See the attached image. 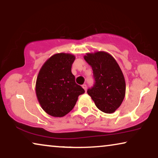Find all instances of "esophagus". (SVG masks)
Returning a JSON list of instances; mask_svg holds the SVG:
<instances>
[{
    "mask_svg": "<svg viewBox=\"0 0 158 158\" xmlns=\"http://www.w3.org/2000/svg\"><path fill=\"white\" fill-rule=\"evenodd\" d=\"M82 88H83V89H84V91H85V92H86L87 87H86V84H83V85H82Z\"/></svg>",
    "mask_w": 158,
    "mask_h": 158,
    "instance_id": "34e87169",
    "label": "esophagus"
}]
</instances>
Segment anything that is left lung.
<instances>
[{
    "label": "left lung",
    "instance_id": "left-lung-1",
    "mask_svg": "<svg viewBox=\"0 0 158 158\" xmlns=\"http://www.w3.org/2000/svg\"><path fill=\"white\" fill-rule=\"evenodd\" d=\"M84 60L92 68L96 83L87 93L96 106L106 114H113L126 95V81L114 56L104 51L88 52Z\"/></svg>",
    "mask_w": 158,
    "mask_h": 158
}]
</instances>
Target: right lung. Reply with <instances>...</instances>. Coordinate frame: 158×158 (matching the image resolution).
Returning <instances> with one entry per match:
<instances>
[{"label":"right lung","mask_w":158,"mask_h":158,"mask_svg":"<svg viewBox=\"0 0 158 158\" xmlns=\"http://www.w3.org/2000/svg\"><path fill=\"white\" fill-rule=\"evenodd\" d=\"M75 56L56 53L47 60L40 69L35 93L42 109L53 117H63L74 107L79 95L84 93L75 82L72 65Z\"/></svg>","instance_id":"1"}]
</instances>
